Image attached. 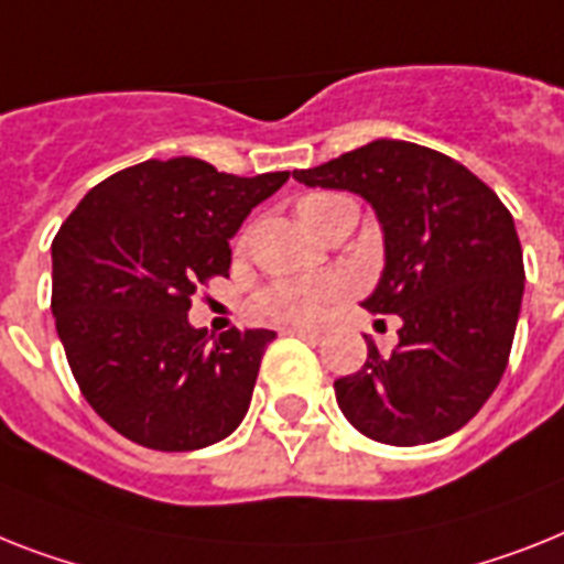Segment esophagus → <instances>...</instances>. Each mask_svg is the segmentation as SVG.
Returning a JSON list of instances; mask_svg holds the SVG:
<instances>
[{"label": "esophagus", "instance_id": "obj_1", "mask_svg": "<svg viewBox=\"0 0 564 564\" xmlns=\"http://www.w3.org/2000/svg\"><path fill=\"white\" fill-rule=\"evenodd\" d=\"M288 334L308 339V343H319V339H323V332H319V328H288Z\"/></svg>", "mask_w": 564, "mask_h": 564}]
</instances>
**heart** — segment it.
Listing matches in <instances>:
<instances>
[{"label": "heart", "instance_id": "b5f03b06", "mask_svg": "<svg viewBox=\"0 0 564 564\" xmlns=\"http://www.w3.org/2000/svg\"><path fill=\"white\" fill-rule=\"evenodd\" d=\"M339 195H308L300 202V216L308 209L323 207ZM346 296V282L339 276H302V279H276L264 285L250 300V314L264 323L308 325L323 319L334 302Z\"/></svg>", "mask_w": 564, "mask_h": 564}]
</instances>
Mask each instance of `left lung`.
<instances>
[{"instance_id":"obj_1","label":"left lung","mask_w":564,"mask_h":564,"mask_svg":"<svg viewBox=\"0 0 564 564\" xmlns=\"http://www.w3.org/2000/svg\"><path fill=\"white\" fill-rule=\"evenodd\" d=\"M305 187L348 189L375 207L386 264L371 314H398V346L371 337L362 369L334 380L343 415L366 438L432 444L487 403L510 360L522 311L524 262L510 209L444 152L371 141L314 170Z\"/></svg>"}]
</instances>
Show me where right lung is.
I'll use <instances>...</instances> for the list:
<instances>
[{"instance_id":"add662e5","label":"right lung","mask_w":564,"mask_h":564,"mask_svg":"<svg viewBox=\"0 0 564 564\" xmlns=\"http://www.w3.org/2000/svg\"><path fill=\"white\" fill-rule=\"evenodd\" d=\"M288 172L239 178L198 158L143 161L86 193L51 245L57 319L83 398L111 430L161 453L227 438L248 415L276 334L207 343L187 311L230 271V239Z\"/></svg>"}]
</instances>
